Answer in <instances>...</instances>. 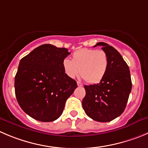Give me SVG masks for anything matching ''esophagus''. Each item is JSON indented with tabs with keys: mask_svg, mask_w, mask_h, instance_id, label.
<instances>
[{
	"mask_svg": "<svg viewBox=\"0 0 148 148\" xmlns=\"http://www.w3.org/2000/svg\"><path fill=\"white\" fill-rule=\"evenodd\" d=\"M77 85H78V86H79V87H82L83 86V84H81V83H80V82H77Z\"/></svg>",
	"mask_w": 148,
	"mask_h": 148,
	"instance_id": "1",
	"label": "esophagus"
}]
</instances>
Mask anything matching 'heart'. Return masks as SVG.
I'll return each instance as SVG.
<instances>
[{
	"label": "heart",
	"mask_w": 148,
	"mask_h": 148,
	"mask_svg": "<svg viewBox=\"0 0 148 148\" xmlns=\"http://www.w3.org/2000/svg\"><path fill=\"white\" fill-rule=\"evenodd\" d=\"M62 66L65 73L74 78L79 74L86 82L98 84L105 77L108 68V57L105 51L92 49H81L72 56V61L64 59Z\"/></svg>",
	"instance_id": "1"
}]
</instances>
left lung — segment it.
I'll use <instances>...</instances> for the list:
<instances>
[{"label": "left lung", "instance_id": "8db88e82", "mask_svg": "<svg viewBox=\"0 0 148 148\" xmlns=\"http://www.w3.org/2000/svg\"><path fill=\"white\" fill-rule=\"evenodd\" d=\"M97 46L108 54V68L97 84L84 86L86 96L82 101L86 114L99 122L111 121L124 111L132 91V80L128 64L115 48L104 42Z\"/></svg>", "mask_w": 148, "mask_h": 148}]
</instances>
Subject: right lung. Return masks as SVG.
<instances>
[{"instance_id": "add662e5", "label": "right lung", "mask_w": 148, "mask_h": 148, "mask_svg": "<svg viewBox=\"0 0 148 148\" xmlns=\"http://www.w3.org/2000/svg\"><path fill=\"white\" fill-rule=\"evenodd\" d=\"M65 48L43 44L20 60L15 75V94L23 111L36 120L50 122L63 112L77 83L64 72Z\"/></svg>"}]
</instances>
